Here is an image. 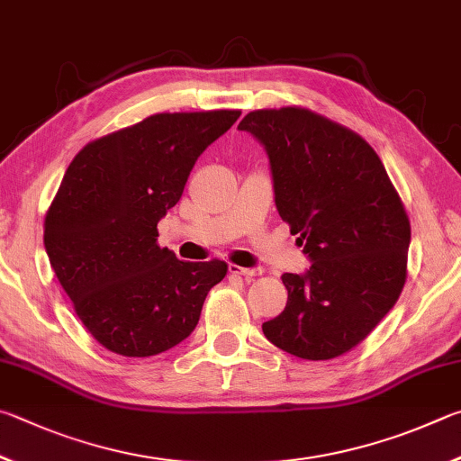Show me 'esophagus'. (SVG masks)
Here are the masks:
<instances>
[{
	"label": "esophagus",
	"instance_id": "1",
	"mask_svg": "<svg viewBox=\"0 0 461 461\" xmlns=\"http://www.w3.org/2000/svg\"><path fill=\"white\" fill-rule=\"evenodd\" d=\"M229 271L232 273V276H240L245 279H253V277L261 276V273H263L261 269H247V267H239V265H230Z\"/></svg>",
	"mask_w": 461,
	"mask_h": 461
}]
</instances>
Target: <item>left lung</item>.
<instances>
[{"label":"left lung","instance_id":"left-lung-1","mask_svg":"<svg viewBox=\"0 0 461 461\" xmlns=\"http://www.w3.org/2000/svg\"><path fill=\"white\" fill-rule=\"evenodd\" d=\"M269 156L279 216L312 267L284 273L285 310L263 324L303 360L342 357L397 303L411 224L376 151L352 129L302 107L251 111L239 123Z\"/></svg>","mask_w":461,"mask_h":461}]
</instances>
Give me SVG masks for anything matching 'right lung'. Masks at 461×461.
Masks as SVG:
<instances>
[{
  "label": "right lung",
  "instance_id": "add662e5",
  "mask_svg": "<svg viewBox=\"0 0 461 461\" xmlns=\"http://www.w3.org/2000/svg\"><path fill=\"white\" fill-rule=\"evenodd\" d=\"M240 111L158 113L86 143L44 218V247L78 320L104 348L145 358L192 334L224 261L185 263L158 245L194 164Z\"/></svg>",
  "mask_w": 461,
  "mask_h": 461
}]
</instances>
